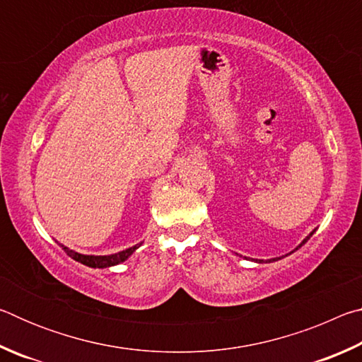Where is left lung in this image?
Listing matches in <instances>:
<instances>
[{
  "label": "left lung",
  "instance_id": "obj_1",
  "mask_svg": "<svg viewBox=\"0 0 362 362\" xmlns=\"http://www.w3.org/2000/svg\"><path fill=\"white\" fill-rule=\"evenodd\" d=\"M315 231H316V230H313V231H311V233H310V235H308V236H306V238H305V240H303L302 243H300V244H298V246H297L296 249H293V250H297L298 247H302V246H303V244H305L306 241H308L311 236H313V233H315ZM293 250H292V252H293ZM287 255H289V254H287ZM279 259H281V257H276V259H272V260H268V262H276V260H279ZM254 262H257V263H262L263 260H254Z\"/></svg>",
  "mask_w": 362,
  "mask_h": 362
}]
</instances>
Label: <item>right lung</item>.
I'll list each match as a JSON object with an SVG mask.
<instances>
[{
  "instance_id": "right-lung-1",
  "label": "right lung",
  "mask_w": 362,
  "mask_h": 362,
  "mask_svg": "<svg viewBox=\"0 0 362 362\" xmlns=\"http://www.w3.org/2000/svg\"><path fill=\"white\" fill-rule=\"evenodd\" d=\"M142 244V243H140ZM140 244H136V246H132L129 249H124L121 250V252H116V254H110V255H86V254H79L76 250H71L64 244H60L62 249L66 252V255L71 257L73 260H76L79 263H83L86 267H90V268H110V267H115V265H119L124 260L129 259V257L136 252V250L140 247Z\"/></svg>"
}]
</instances>
